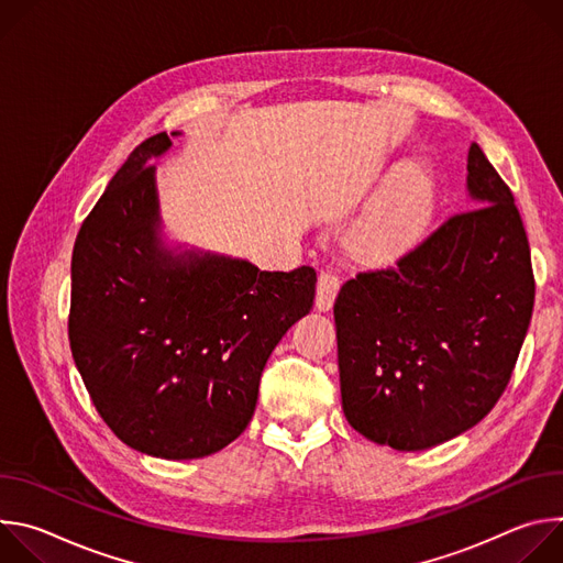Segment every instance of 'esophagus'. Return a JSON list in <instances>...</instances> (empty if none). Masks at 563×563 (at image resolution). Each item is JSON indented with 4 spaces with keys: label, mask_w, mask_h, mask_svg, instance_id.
<instances>
[{
    "label": "esophagus",
    "mask_w": 563,
    "mask_h": 563,
    "mask_svg": "<svg viewBox=\"0 0 563 563\" xmlns=\"http://www.w3.org/2000/svg\"><path fill=\"white\" fill-rule=\"evenodd\" d=\"M341 289V276H336L332 269H325L318 274V283H316V307L320 311H330L334 300H336V294Z\"/></svg>",
    "instance_id": "obj_1"
}]
</instances>
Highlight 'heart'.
Listing matches in <instances>:
<instances>
[{"label": "heart", "instance_id": "1", "mask_svg": "<svg viewBox=\"0 0 563 563\" xmlns=\"http://www.w3.org/2000/svg\"><path fill=\"white\" fill-rule=\"evenodd\" d=\"M428 205V178L412 172L400 187L354 231L352 245L361 256L378 258L406 245Z\"/></svg>", "mask_w": 563, "mask_h": 563}]
</instances>
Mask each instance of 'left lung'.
Segmentation results:
<instances>
[{"mask_svg": "<svg viewBox=\"0 0 563 563\" xmlns=\"http://www.w3.org/2000/svg\"><path fill=\"white\" fill-rule=\"evenodd\" d=\"M472 209L394 265L358 272L334 302L343 412L365 439L426 450L484 419L517 365L534 305L515 196L478 144Z\"/></svg>", "mask_w": 563, "mask_h": 563, "instance_id": "obj_1", "label": "left lung"}]
</instances>
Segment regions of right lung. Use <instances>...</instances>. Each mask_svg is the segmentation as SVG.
<instances>
[{"instance_id":"right-lung-1","label":"right lung","mask_w":563,"mask_h":563,"mask_svg":"<svg viewBox=\"0 0 563 563\" xmlns=\"http://www.w3.org/2000/svg\"><path fill=\"white\" fill-rule=\"evenodd\" d=\"M137 144L79 227L68 341L98 415L129 448L200 459L250 426L263 367L313 305L316 272H261L222 256L159 247L148 157Z\"/></svg>"}]
</instances>
